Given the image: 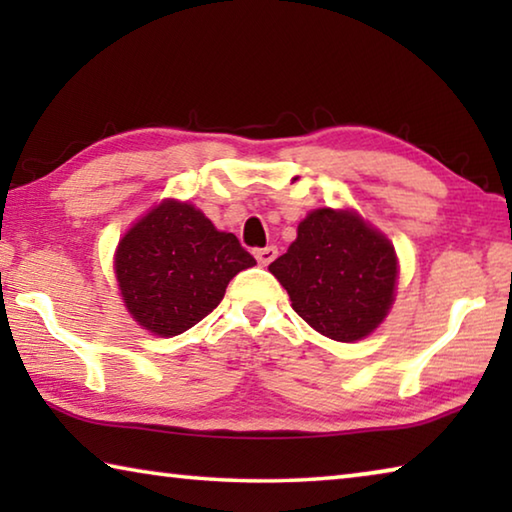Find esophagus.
Instances as JSON below:
<instances>
[{"label": "esophagus", "mask_w": 512, "mask_h": 512, "mask_svg": "<svg viewBox=\"0 0 512 512\" xmlns=\"http://www.w3.org/2000/svg\"><path fill=\"white\" fill-rule=\"evenodd\" d=\"M255 257H257V262L262 264V266H268L273 262V259L277 257V248L275 246H266V248H257L255 250Z\"/></svg>", "instance_id": "1"}]
</instances>
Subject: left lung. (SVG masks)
Masks as SVG:
<instances>
[{"mask_svg": "<svg viewBox=\"0 0 512 512\" xmlns=\"http://www.w3.org/2000/svg\"><path fill=\"white\" fill-rule=\"evenodd\" d=\"M268 271L302 320L341 343L375 332L395 300V248L352 210L309 212L296 241Z\"/></svg>", "mask_w": 512, "mask_h": 512, "instance_id": "8db88e82", "label": "left lung"}]
</instances>
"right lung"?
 Here are the masks:
<instances>
[{"label":"right lung","instance_id":"obj_1","mask_svg":"<svg viewBox=\"0 0 512 512\" xmlns=\"http://www.w3.org/2000/svg\"><path fill=\"white\" fill-rule=\"evenodd\" d=\"M255 257L194 205L167 198L121 237L115 275L137 325L178 336L203 320Z\"/></svg>","mask_w":512,"mask_h":512}]
</instances>
